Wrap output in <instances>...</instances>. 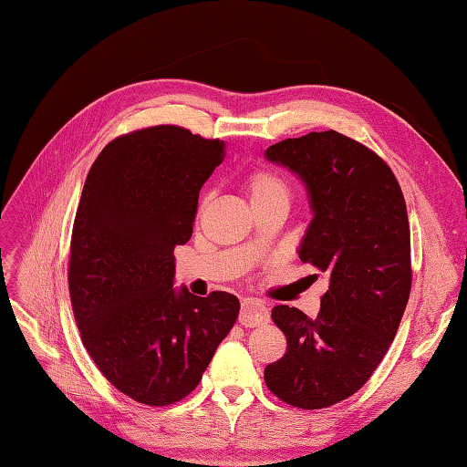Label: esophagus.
Returning <instances> with one entry per match:
<instances>
[{"instance_id":"34e87169","label":"esophagus","mask_w":467,"mask_h":467,"mask_svg":"<svg viewBox=\"0 0 467 467\" xmlns=\"http://www.w3.org/2000/svg\"><path fill=\"white\" fill-rule=\"evenodd\" d=\"M239 323L244 327H259V325L268 323L266 304L257 298H245L242 302V312H239Z\"/></svg>"}]
</instances>
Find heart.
Masks as SVG:
<instances>
[{
    "instance_id": "obj_1",
    "label": "heart",
    "mask_w": 467,
    "mask_h": 467,
    "mask_svg": "<svg viewBox=\"0 0 467 467\" xmlns=\"http://www.w3.org/2000/svg\"><path fill=\"white\" fill-rule=\"evenodd\" d=\"M244 187L253 206L266 204L273 201L290 202L288 181L271 167H255L245 175Z\"/></svg>"
}]
</instances>
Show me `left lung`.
<instances>
[{
  "label": "left lung",
  "mask_w": 467,
  "mask_h": 467,
  "mask_svg": "<svg viewBox=\"0 0 467 467\" xmlns=\"http://www.w3.org/2000/svg\"><path fill=\"white\" fill-rule=\"evenodd\" d=\"M265 155L306 182L314 220L298 253L329 276L316 319L273 307L288 347L265 381L292 407H331L368 381L401 323L413 280L405 199L378 153L335 130L282 140Z\"/></svg>",
  "instance_id": "obj_1"
}]
</instances>
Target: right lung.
<instances>
[{
	"label": "right lung",
	"instance_id": "add662e5",
	"mask_svg": "<svg viewBox=\"0 0 467 467\" xmlns=\"http://www.w3.org/2000/svg\"><path fill=\"white\" fill-rule=\"evenodd\" d=\"M225 146L175 124L122 134L91 165L69 244L67 285L83 347L130 400H185L230 333L239 300L173 288L177 245Z\"/></svg>",
	"mask_w": 467,
	"mask_h": 467
}]
</instances>
